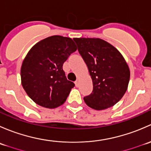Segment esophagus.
I'll list each match as a JSON object with an SVG mask.
<instances>
[{"label": "esophagus", "instance_id": "esophagus-1", "mask_svg": "<svg viewBox=\"0 0 151 151\" xmlns=\"http://www.w3.org/2000/svg\"><path fill=\"white\" fill-rule=\"evenodd\" d=\"M75 85L76 87H79V85H80V81H79V80H77V81L75 82Z\"/></svg>", "mask_w": 151, "mask_h": 151}]
</instances>
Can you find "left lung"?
Wrapping results in <instances>:
<instances>
[{
	"label": "left lung",
	"instance_id": "left-lung-1",
	"mask_svg": "<svg viewBox=\"0 0 151 151\" xmlns=\"http://www.w3.org/2000/svg\"><path fill=\"white\" fill-rule=\"evenodd\" d=\"M80 55L88 66L93 91L84 97L85 104L102 110L118 103L127 90L129 68L119 51L99 38H74Z\"/></svg>",
	"mask_w": 151,
	"mask_h": 151
}]
</instances>
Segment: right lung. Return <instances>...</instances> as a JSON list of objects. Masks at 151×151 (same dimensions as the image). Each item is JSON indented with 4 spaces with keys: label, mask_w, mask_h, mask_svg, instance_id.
<instances>
[{
    "label": "right lung",
    "mask_w": 151,
    "mask_h": 151,
    "mask_svg": "<svg viewBox=\"0 0 151 151\" xmlns=\"http://www.w3.org/2000/svg\"><path fill=\"white\" fill-rule=\"evenodd\" d=\"M77 50L71 38L52 36L34 45L22 62L21 82L28 96L50 109L66 101L74 83L66 79L63 63Z\"/></svg>",
    "instance_id": "1"
}]
</instances>
